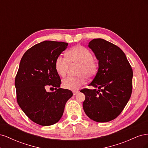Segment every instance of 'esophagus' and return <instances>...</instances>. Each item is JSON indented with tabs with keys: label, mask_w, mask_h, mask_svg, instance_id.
<instances>
[{
	"label": "esophagus",
	"mask_w": 148,
	"mask_h": 148,
	"mask_svg": "<svg viewBox=\"0 0 148 148\" xmlns=\"http://www.w3.org/2000/svg\"><path fill=\"white\" fill-rule=\"evenodd\" d=\"M78 91H73V95H77V94H78Z\"/></svg>",
	"instance_id": "34e87169"
}]
</instances>
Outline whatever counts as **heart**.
Here are the masks:
<instances>
[{
  "label": "heart",
  "instance_id": "b5f03b06",
  "mask_svg": "<svg viewBox=\"0 0 148 148\" xmlns=\"http://www.w3.org/2000/svg\"><path fill=\"white\" fill-rule=\"evenodd\" d=\"M66 57L58 56L55 61L57 73L61 77H65L68 72L70 65H78L76 77H69L62 81L65 89L75 91L86 83L87 77L92 78L96 75L99 65L93 59L92 52L82 46H77L66 52Z\"/></svg>",
  "mask_w": 148,
  "mask_h": 148
}]
</instances>
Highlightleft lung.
I'll use <instances>...</instances> for the list:
<instances>
[{
  "instance_id": "1",
  "label": "left lung",
  "mask_w": 148,
  "mask_h": 148,
  "mask_svg": "<svg viewBox=\"0 0 148 148\" xmlns=\"http://www.w3.org/2000/svg\"><path fill=\"white\" fill-rule=\"evenodd\" d=\"M88 46L99 60V69L89 86L84 88L83 103L85 114L97 122H107L117 118L131 97L133 70L122 49L103 39H94Z\"/></svg>"
}]
</instances>
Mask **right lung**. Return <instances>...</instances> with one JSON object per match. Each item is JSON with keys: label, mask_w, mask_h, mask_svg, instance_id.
Wrapping results in <instances>:
<instances>
[{"label": "right lung", "mask_w": 148, "mask_h": 148, "mask_svg": "<svg viewBox=\"0 0 148 148\" xmlns=\"http://www.w3.org/2000/svg\"><path fill=\"white\" fill-rule=\"evenodd\" d=\"M68 44L41 42L26 51L20 61L15 80L17 102L31 120L42 126L59 122L73 96L70 90L60 88L61 79L55 68L56 58ZM49 87L56 91L47 92Z\"/></svg>", "instance_id": "obj_1"}]
</instances>
